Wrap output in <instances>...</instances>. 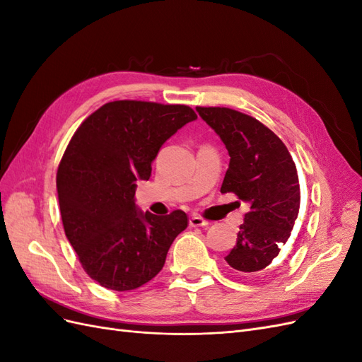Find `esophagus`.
<instances>
[{
	"label": "esophagus",
	"mask_w": 362,
	"mask_h": 362,
	"mask_svg": "<svg viewBox=\"0 0 362 362\" xmlns=\"http://www.w3.org/2000/svg\"><path fill=\"white\" fill-rule=\"evenodd\" d=\"M189 225L190 226H206L208 221H205V218H202L199 216H192L189 218Z\"/></svg>",
	"instance_id": "1"
}]
</instances>
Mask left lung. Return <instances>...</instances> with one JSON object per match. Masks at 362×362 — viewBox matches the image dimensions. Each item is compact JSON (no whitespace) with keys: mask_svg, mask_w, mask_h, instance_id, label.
I'll return each instance as SVG.
<instances>
[{"mask_svg":"<svg viewBox=\"0 0 362 362\" xmlns=\"http://www.w3.org/2000/svg\"><path fill=\"white\" fill-rule=\"evenodd\" d=\"M196 112L228 149L221 192L234 193L250 206L225 259L237 273L258 276L276 264L298 218L296 164L282 140L255 117L226 107H196Z\"/></svg>","mask_w":362,"mask_h":362,"instance_id":"8db88e82","label":"left lung"}]
</instances>
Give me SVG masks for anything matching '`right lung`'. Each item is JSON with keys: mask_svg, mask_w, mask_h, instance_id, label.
I'll return each instance as SVG.
<instances>
[{"mask_svg": "<svg viewBox=\"0 0 362 362\" xmlns=\"http://www.w3.org/2000/svg\"><path fill=\"white\" fill-rule=\"evenodd\" d=\"M198 119L187 105L107 103L75 131L57 170L62 222L84 272L115 291L157 276L187 214L158 217L136 205V181L149 180L164 141Z\"/></svg>", "mask_w": 362, "mask_h": 362, "instance_id": "right-lung-1", "label": "right lung"}]
</instances>
